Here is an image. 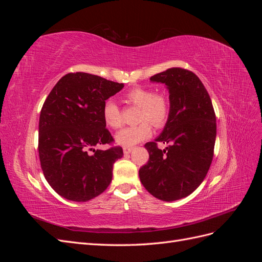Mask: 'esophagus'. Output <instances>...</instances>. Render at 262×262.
Returning a JSON list of instances; mask_svg holds the SVG:
<instances>
[{
  "mask_svg": "<svg viewBox=\"0 0 262 262\" xmlns=\"http://www.w3.org/2000/svg\"><path fill=\"white\" fill-rule=\"evenodd\" d=\"M133 150V148L132 147H123V153L125 154V155H128V154H130L131 152Z\"/></svg>",
  "mask_w": 262,
  "mask_h": 262,
  "instance_id": "34e87169",
  "label": "esophagus"
}]
</instances>
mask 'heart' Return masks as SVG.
<instances>
[{"label": "heart", "instance_id": "b5f03b06", "mask_svg": "<svg viewBox=\"0 0 262 262\" xmlns=\"http://www.w3.org/2000/svg\"><path fill=\"white\" fill-rule=\"evenodd\" d=\"M131 104L140 107L138 125L128 126L116 134L117 144L130 147L140 143L150 136L149 122L155 128L163 126L169 115V100L164 94L154 93L149 89L137 87L126 95ZM102 119L112 129L120 128L122 117L120 109L114 100H107L102 108Z\"/></svg>", "mask_w": 262, "mask_h": 262}]
</instances>
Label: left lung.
I'll list each match as a JSON object with an SVG mask.
<instances>
[{
	"label": "left lung",
	"instance_id": "obj_1",
	"mask_svg": "<svg viewBox=\"0 0 262 262\" xmlns=\"http://www.w3.org/2000/svg\"><path fill=\"white\" fill-rule=\"evenodd\" d=\"M169 94V115L162 133L144 145L149 154L140 168L142 185L153 196L176 201L191 194L210 168L216 118L204 85L194 73L171 68L149 78ZM157 143L168 145L161 150Z\"/></svg>",
	"mask_w": 262,
	"mask_h": 262
}]
</instances>
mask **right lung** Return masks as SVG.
<instances>
[{"mask_svg":"<svg viewBox=\"0 0 262 262\" xmlns=\"http://www.w3.org/2000/svg\"><path fill=\"white\" fill-rule=\"evenodd\" d=\"M123 86L89 73H69L47 97L39 118V158L46 180L64 199L90 201L112 182L113 166L123 156L122 148L95 146L114 141L102 108Z\"/></svg>","mask_w":262,"mask_h":262,"instance_id":"1","label":"right lung"}]
</instances>
